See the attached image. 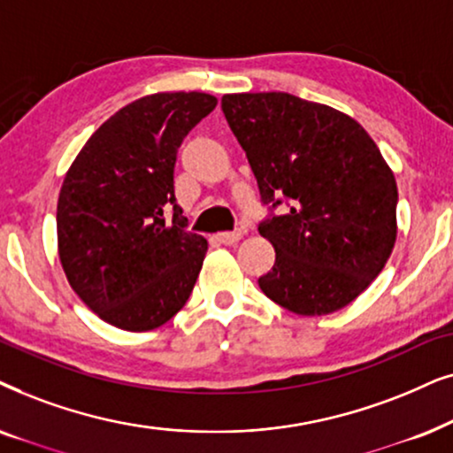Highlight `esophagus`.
<instances>
[{"label": "esophagus", "instance_id": "1", "mask_svg": "<svg viewBox=\"0 0 453 453\" xmlns=\"http://www.w3.org/2000/svg\"><path fill=\"white\" fill-rule=\"evenodd\" d=\"M240 238H242V232H221V234H217V236H215L217 242L227 244V246L236 244Z\"/></svg>", "mask_w": 453, "mask_h": 453}]
</instances>
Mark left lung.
Segmentation results:
<instances>
[{"instance_id":"obj_1","label":"left lung","mask_w":453,"mask_h":453,"mask_svg":"<svg viewBox=\"0 0 453 453\" xmlns=\"http://www.w3.org/2000/svg\"><path fill=\"white\" fill-rule=\"evenodd\" d=\"M221 110L269 209L258 232L275 265L258 277L263 294L304 317L343 309L395 244L397 186L381 150L357 119L296 95H223Z\"/></svg>"}]
</instances>
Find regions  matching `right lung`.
Returning <instances> with one entry per match:
<instances>
[{"label":"right lung","mask_w":453,"mask_h":453,"mask_svg":"<svg viewBox=\"0 0 453 453\" xmlns=\"http://www.w3.org/2000/svg\"><path fill=\"white\" fill-rule=\"evenodd\" d=\"M215 105L204 93L132 101L99 126L65 173L59 261L82 303L113 327L155 329L190 298L207 240L186 230L173 167L184 136Z\"/></svg>","instance_id":"right-lung-1"}]
</instances>
